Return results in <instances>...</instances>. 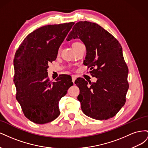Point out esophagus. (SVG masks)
<instances>
[{"label":"esophagus","mask_w":148,"mask_h":148,"mask_svg":"<svg viewBox=\"0 0 148 148\" xmlns=\"http://www.w3.org/2000/svg\"><path fill=\"white\" fill-rule=\"evenodd\" d=\"M71 78H72V82L73 83H75L76 79H77V78H76V77H75V76H72V77H71Z\"/></svg>","instance_id":"esophagus-1"}]
</instances>
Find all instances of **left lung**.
Instances as JSON below:
<instances>
[{
  "instance_id": "1",
  "label": "left lung",
  "mask_w": 148,
  "mask_h": 148,
  "mask_svg": "<svg viewBox=\"0 0 148 148\" xmlns=\"http://www.w3.org/2000/svg\"><path fill=\"white\" fill-rule=\"evenodd\" d=\"M79 38L84 44L86 56L84 64L90 68L96 83L77 78L78 100L83 113L96 120H107L117 114L126 102L129 84L128 66L122 47L112 35L101 26L89 21H79L66 41ZM89 84V85L88 84Z\"/></svg>"
}]
</instances>
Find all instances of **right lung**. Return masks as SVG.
Masks as SVG:
<instances>
[{
	"mask_svg": "<svg viewBox=\"0 0 148 148\" xmlns=\"http://www.w3.org/2000/svg\"><path fill=\"white\" fill-rule=\"evenodd\" d=\"M73 22L39 28L26 36L16 51L13 81L16 99L25 117L38 124L51 122L60 115L59 102L73 84L69 75L49 80V64L58 51Z\"/></svg>",
	"mask_w": 148,
	"mask_h": 148,
	"instance_id": "obj_1",
	"label": "right lung"
}]
</instances>
